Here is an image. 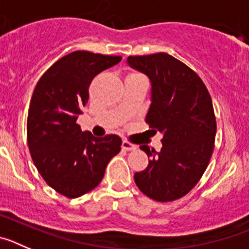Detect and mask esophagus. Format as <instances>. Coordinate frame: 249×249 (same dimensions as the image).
<instances>
[{"mask_svg": "<svg viewBox=\"0 0 249 249\" xmlns=\"http://www.w3.org/2000/svg\"><path fill=\"white\" fill-rule=\"evenodd\" d=\"M122 148L126 149V151H135L137 148V146L133 143H129L128 141H123L122 142Z\"/></svg>", "mask_w": 249, "mask_h": 249, "instance_id": "1", "label": "esophagus"}]
</instances>
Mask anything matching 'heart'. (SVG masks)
Returning a JSON list of instances; mask_svg holds the SVG:
<instances>
[{
  "label": "heart",
  "instance_id": "1",
  "mask_svg": "<svg viewBox=\"0 0 249 249\" xmlns=\"http://www.w3.org/2000/svg\"><path fill=\"white\" fill-rule=\"evenodd\" d=\"M129 76H141V74H138V73H131V74H129Z\"/></svg>",
  "mask_w": 249,
  "mask_h": 249
}]
</instances>
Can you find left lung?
<instances>
[{
    "mask_svg": "<svg viewBox=\"0 0 249 249\" xmlns=\"http://www.w3.org/2000/svg\"><path fill=\"white\" fill-rule=\"evenodd\" d=\"M127 63L149 78L146 122L163 136L160 152L140 147L151 160L135 182L149 198L175 201L192 190L210 163L217 131L212 98L198 74L171 54L129 56Z\"/></svg>",
    "mask_w": 249,
    "mask_h": 249,
    "instance_id": "8db88e82",
    "label": "left lung"
}]
</instances>
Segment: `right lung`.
I'll use <instances>...</instances> for the list:
<instances>
[{
	"mask_svg": "<svg viewBox=\"0 0 249 249\" xmlns=\"http://www.w3.org/2000/svg\"><path fill=\"white\" fill-rule=\"evenodd\" d=\"M120 61V56L72 52L48 68L31 98L30 153L46 183L68 198L97 187L109 160L121 151L118 136L94 137L76 123L87 105L93 77Z\"/></svg>",
	"mask_w": 249,
	"mask_h": 249,
	"instance_id": "add662e5",
	"label": "right lung"
}]
</instances>
